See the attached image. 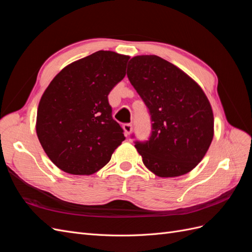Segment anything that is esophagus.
<instances>
[{
	"label": "esophagus",
	"instance_id": "esophagus-1",
	"mask_svg": "<svg viewBox=\"0 0 252 252\" xmlns=\"http://www.w3.org/2000/svg\"><path fill=\"white\" fill-rule=\"evenodd\" d=\"M123 128H124V131H125V134L128 135L129 133H130L132 131V125L130 123H127V124H124L123 125Z\"/></svg>",
	"mask_w": 252,
	"mask_h": 252
}]
</instances>
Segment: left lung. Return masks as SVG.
I'll return each mask as SVG.
<instances>
[{
    "instance_id": "obj_1",
    "label": "left lung",
    "mask_w": 252,
    "mask_h": 252,
    "mask_svg": "<svg viewBox=\"0 0 252 252\" xmlns=\"http://www.w3.org/2000/svg\"><path fill=\"white\" fill-rule=\"evenodd\" d=\"M127 77L151 120L148 140L134 141L144 165L161 178L192 170L213 138V113L204 91L185 72L157 56L132 58Z\"/></svg>"
}]
</instances>
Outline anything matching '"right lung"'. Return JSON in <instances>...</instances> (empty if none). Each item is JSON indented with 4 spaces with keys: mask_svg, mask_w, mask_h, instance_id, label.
<instances>
[{
    "mask_svg": "<svg viewBox=\"0 0 252 252\" xmlns=\"http://www.w3.org/2000/svg\"><path fill=\"white\" fill-rule=\"evenodd\" d=\"M129 57L96 51L56 75L43 94L36 134L52 163L70 174H93L125 140L108 94L124 79Z\"/></svg>",
    "mask_w": 252,
    "mask_h": 252,
    "instance_id": "obj_1",
    "label": "right lung"
}]
</instances>
